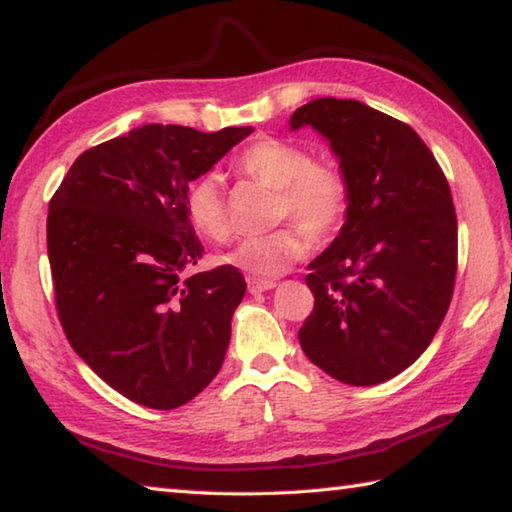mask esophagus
Here are the masks:
<instances>
[{
    "mask_svg": "<svg viewBox=\"0 0 512 512\" xmlns=\"http://www.w3.org/2000/svg\"><path fill=\"white\" fill-rule=\"evenodd\" d=\"M273 287H275L273 280H255V277H248V291L250 293H262V291H268Z\"/></svg>",
    "mask_w": 512,
    "mask_h": 512,
    "instance_id": "34e87169",
    "label": "esophagus"
}]
</instances>
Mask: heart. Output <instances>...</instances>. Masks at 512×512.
<instances>
[{"label":"heart","instance_id":"obj_1","mask_svg":"<svg viewBox=\"0 0 512 512\" xmlns=\"http://www.w3.org/2000/svg\"><path fill=\"white\" fill-rule=\"evenodd\" d=\"M235 169L241 176L277 189L275 219L293 221L309 239L323 241L332 237L348 216V180L332 164L311 160V155L298 144L277 137H259L237 155ZM185 210L189 223L201 237L221 241L228 235L223 185L214 173H205L187 187ZM299 231L287 225L262 237L239 239L228 253L221 255V262L255 280H273L305 257L307 241Z\"/></svg>","mask_w":512,"mask_h":512}]
</instances>
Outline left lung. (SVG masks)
<instances>
[{"label":"left lung","instance_id":"1","mask_svg":"<svg viewBox=\"0 0 512 512\" xmlns=\"http://www.w3.org/2000/svg\"><path fill=\"white\" fill-rule=\"evenodd\" d=\"M341 160L350 207L339 237L309 264L314 311L298 339L311 363L352 386L400 375L449 309L458 223L438 160L409 124L354 99L300 106Z\"/></svg>","mask_w":512,"mask_h":512}]
</instances>
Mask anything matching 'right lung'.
<instances>
[{
  "mask_svg": "<svg viewBox=\"0 0 512 512\" xmlns=\"http://www.w3.org/2000/svg\"><path fill=\"white\" fill-rule=\"evenodd\" d=\"M250 133L146 124L81 153L49 201L47 253L67 341L149 409L194 400L228 350L246 280L228 264L192 273L203 246L185 194Z\"/></svg>",
  "mask_w": 512,
  "mask_h": 512,
  "instance_id": "1",
  "label": "right lung"
}]
</instances>
